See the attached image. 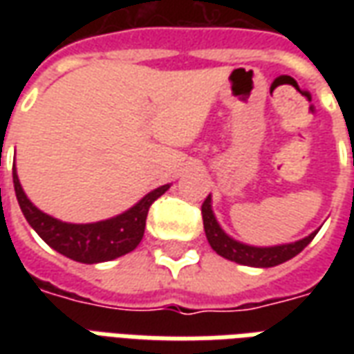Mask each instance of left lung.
<instances>
[{
	"instance_id": "left-lung-1",
	"label": "left lung",
	"mask_w": 354,
	"mask_h": 354,
	"mask_svg": "<svg viewBox=\"0 0 354 354\" xmlns=\"http://www.w3.org/2000/svg\"><path fill=\"white\" fill-rule=\"evenodd\" d=\"M203 225H205V233L210 246L214 248L216 254H220L222 258L231 261H237L243 266L250 267H274L279 263L292 260L294 256L304 250L305 246L311 243L317 231L311 233L309 237L301 239L297 243H290V245H281V246H269V248H258V246H248L243 243H237L231 237H227L222 231V227L216 222L214 214H212V208H210V195H208L203 207Z\"/></svg>"
}]
</instances>
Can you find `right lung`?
Instances as JSON below:
<instances>
[{"mask_svg":"<svg viewBox=\"0 0 354 354\" xmlns=\"http://www.w3.org/2000/svg\"><path fill=\"white\" fill-rule=\"evenodd\" d=\"M12 184H15L20 210L35 233L50 248L81 263L109 261L132 252L144 237L149 207L170 187L169 184L157 187L151 193H147L131 210L111 220L96 223H66L45 214L30 203L26 193L20 187L17 170H12Z\"/></svg>","mask_w":354,"mask_h":354,"instance_id":"add662e5","label":"right lung"}]
</instances>
